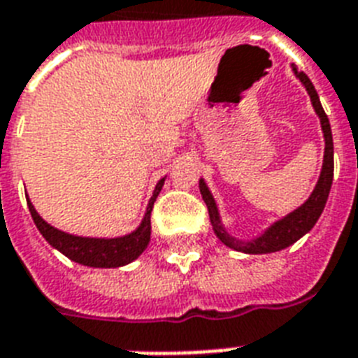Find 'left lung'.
Here are the masks:
<instances>
[{
    "label": "left lung",
    "instance_id": "left-lung-1",
    "mask_svg": "<svg viewBox=\"0 0 358 358\" xmlns=\"http://www.w3.org/2000/svg\"><path fill=\"white\" fill-rule=\"evenodd\" d=\"M295 76L299 78V81L305 85V89L308 91V96H310V102L316 109L317 117H320V122H322L323 129V139H325V154H323V167L322 174H320V180H317L316 187L312 191V195L308 196V201L299 206L297 210H294L292 213H288L286 217H282L277 223H273L269 229L264 232L262 236H258L256 239H250V241H243V239H236L224 230V227L221 224V217H219L217 204L213 201L212 193L208 189L206 182L201 178L199 182V187H201V195L204 199L208 206V213H210V221H212L213 232L221 241H223L227 247L230 249L239 250V252H247V255H266V252H277V250H282L286 247H289L292 243H295L297 239L303 238V236L312 230V227L316 224V221L322 215L323 208H325V202L329 199V191H331V185H333V174H334V148H333V134H331V124H329L327 115L323 111L322 102H320V96H317L316 89L312 85V81L308 80V76L305 72H297V69L294 66Z\"/></svg>",
    "mask_w": 358,
    "mask_h": 358
}]
</instances>
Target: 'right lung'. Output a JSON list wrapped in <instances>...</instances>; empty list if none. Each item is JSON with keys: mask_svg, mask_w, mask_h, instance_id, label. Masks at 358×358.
<instances>
[{"mask_svg": "<svg viewBox=\"0 0 358 358\" xmlns=\"http://www.w3.org/2000/svg\"><path fill=\"white\" fill-rule=\"evenodd\" d=\"M163 184H165V178L157 182L139 229L134 230L131 234L122 236V238H81V236L66 234L63 230L53 229L52 224H48L36 213L31 201H27V206H29L31 217L35 221L36 229L41 230V234L46 238L48 243L61 250L66 258L89 267H120L134 262L150 241V213Z\"/></svg>", "mask_w": 358, "mask_h": 358, "instance_id": "1", "label": "right lung"}]
</instances>
